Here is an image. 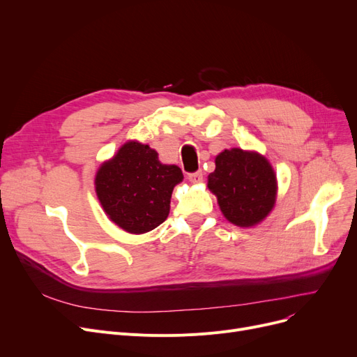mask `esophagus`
<instances>
[{
	"mask_svg": "<svg viewBox=\"0 0 357 357\" xmlns=\"http://www.w3.org/2000/svg\"><path fill=\"white\" fill-rule=\"evenodd\" d=\"M192 182H199L201 179H202V171H197V172H192V174H190V176H188Z\"/></svg>",
	"mask_w": 357,
	"mask_h": 357,
	"instance_id": "34e87169",
	"label": "esophagus"
}]
</instances>
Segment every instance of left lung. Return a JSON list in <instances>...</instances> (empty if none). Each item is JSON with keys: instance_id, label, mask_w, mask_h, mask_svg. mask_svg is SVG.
<instances>
[{"instance_id": "8db88e82", "label": "left lung", "mask_w": 357, "mask_h": 357, "mask_svg": "<svg viewBox=\"0 0 357 357\" xmlns=\"http://www.w3.org/2000/svg\"><path fill=\"white\" fill-rule=\"evenodd\" d=\"M208 188L215 194L224 217L236 226L250 227L273 208L276 176L264 156L231 149L215 158Z\"/></svg>"}]
</instances>
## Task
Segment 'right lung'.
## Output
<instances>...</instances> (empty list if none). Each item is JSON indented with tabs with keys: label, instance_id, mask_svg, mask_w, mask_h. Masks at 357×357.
Masks as SVG:
<instances>
[{
	"label": "right lung",
	"instance_id": "add662e5",
	"mask_svg": "<svg viewBox=\"0 0 357 357\" xmlns=\"http://www.w3.org/2000/svg\"><path fill=\"white\" fill-rule=\"evenodd\" d=\"M183 178L175 165H162L156 150L126 143L96 176V191L107 215L128 233L142 234L166 220L174 186Z\"/></svg>",
	"mask_w": 357,
	"mask_h": 357
}]
</instances>
